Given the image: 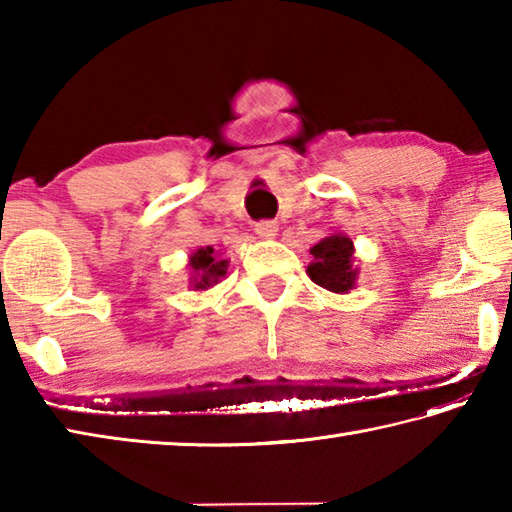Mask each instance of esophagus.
<instances>
[{
  "instance_id": "1",
  "label": "esophagus",
  "mask_w": 512,
  "mask_h": 512,
  "mask_svg": "<svg viewBox=\"0 0 512 512\" xmlns=\"http://www.w3.org/2000/svg\"><path fill=\"white\" fill-rule=\"evenodd\" d=\"M279 231V224L275 220H262L255 224V233L264 239H273Z\"/></svg>"
}]
</instances>
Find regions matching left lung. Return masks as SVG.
<instances>
[{
	"label": "left lung",
	"mask_w": 512,
	"mask_h": 512,
	"mask_svg": "<svg viewBox=\"0 0 512 512\" xmlns=\"http://www.w3.org/2000/svg\"><path fill=\"white\" fill-rule=\"evenodd\" d=\"M312 264L308 275L325 290L345 295L356 286L358 268H354V242L343 233L323 237L319 244L310 248Z\"/></svg>",
	"instance_id": "obj_1"
}]
</instances>
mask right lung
I'll return each instance as SVG.
<instances>
[{"label":"right lung","mask_w":512,"mask_h":512,"mask_svg":"<svg viewBox=\"0 0 512 512\" xmlns=\"http://www.w3.org/2000/svg\"><path fill=\"white\" fill-rule=\"evenodd\" d=\"M189 266L193 270L191 288L193 290H209L226 275L228 262L226 259H220V253H215L213 246H206V248H198L189 257Z\"/></svg>","instance_id":"1"}]
</instances>
